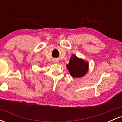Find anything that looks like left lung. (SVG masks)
<instances>
[{
	"mask_svg": "<svg viewBox=\"0 0 122 122\" xmlns=\"http://www.w3.org/2000/svg\"><path fill=\"white\" fill-rule=\"evenodd\" d=\"M66 68L73 77L80 78L87 73L89 64L88 61H85L82 58L77 57L75 54H72L69 64L66 65Z\"/></svg>",
	"mask_w": 122,
	"mask_h": 122,
	"instance_id": "left-lung-1",
	"label": "left lung"
}]
</instances>
